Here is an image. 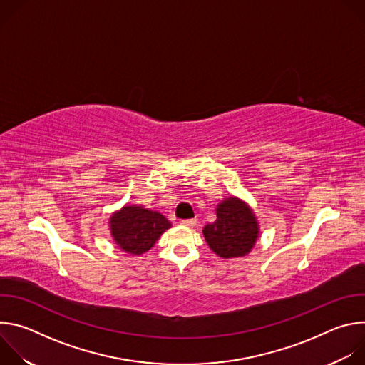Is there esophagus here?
Segmentation results:
<instances>
[{
	"label": "esophagus",
	"instance_id": "1",
	"mask_svg": "<svg viewBox=\"0 0 365 365\" xmlns=\"http://www.w3.org/2000/svg\"><path fill=\"white\" fill-rule=\"evenodd\" d=\"M180 224L183 227H195L196 225V220H182Z\"/></svg>",
	"mask_w": 365,
	"mask_h": 365
}]
</instances>
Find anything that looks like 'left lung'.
<instances>
[{
    "mask_svg": "<svg viewBox=\"0 0 365 365\" xmlns=\"http://www.w3.org/2000/svg\"><path fill=\"white\" fill-rule=\"evenodd\" d=\"M217 220L203 228L205 241L221 258H240L255 245L259 225L251 206L237 196H228L217 205Z\"/></svg>",
    "mask_w": 365,
    "mask_h": 365,
    "instance_id": "obj_1",
    "label": "left lung"
}]
</instances>
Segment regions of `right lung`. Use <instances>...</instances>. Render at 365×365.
<instances>
[{
  "instance_id": "1",
  "label": "right lung",
  "mask_w": 365,
  "mask_h": 365,
  "mask_svg": "<svg viewBox=\"0 0 365 365\" xmlns=\"http://www.w3.org/2000/svg\"><path fill=\"white\" fill-rule=\"evenodd\" d=\"M110 231L117 247L133 255L147 252L172 224L165 215L143 205H124L110 217Z\"/></svg>"
}]
</instances>
